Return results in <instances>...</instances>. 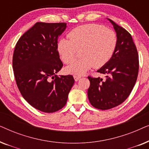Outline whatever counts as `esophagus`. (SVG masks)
I'll return each mask as SVG.
<instances>
[{"label": "esophagus", "mask_w": 149, "mask_h": 149, "mask_svg": "<svg viewBox=\"0 0 149 149\" xmlns=\"http://www.w3.org/2000/svg\"><path fill=\"white\" fill-rule=\"evenodd\" d=\"M80 79H81V77L80 76H77V75H75V76H74V79L75 81H79Z\"/></svg>", "instance_id": "esophagus-1"}]
</instances>
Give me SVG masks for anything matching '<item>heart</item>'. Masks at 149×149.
Masks as SVG:
<instances>
[{"mask_svg":"<svg viewBox=\"0 0 149 149\" xmlns=\"http://www.w3.org/2000/svg\"><path fill=\"white\" fill-rule=\"evenodd\" d=\"M69 38H61L57 49L65 64L74 60L77 49L82 58L65 68L70 74L83 75L93 66L98 68L105 65L113 56L117 44L113 30L95 24H85L74 28L68 34Z\"/></svg>","mask_w":149,"mask_h":149,"instance_id":"1","label":"heart"}]
</instances>
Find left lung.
Wrapping results in <instances>:
<instances>
[{"instance_id":"left-lung-1","label":"left lung","mask_w":149,"mask_h":149,"mask_svg":"<svg viewBox=\"0 0 149 149\" xmlns=\"http://www.w3.org/2000/svg\"><path fill=\"white\" fill-rule=\"evenodd\" d=\"M108 19L117 33V47L111 60L97 71L105 74L106 78L88 77V99L93 107L100 110L117 107L127 98L139 70L138 51L131 34L113 20Z\"/></svg>"}]
</instances>
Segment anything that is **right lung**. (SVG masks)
I'll return each instance as SVG.
<instances>
[{
	"mask_svg": "<svg viewBox=\"0 0 149 149\" xmlns=\"http://www.w3.org/2000/svg\"><path fill=\"white\" fill-rule=\"evenodd\" d=\"M66 28V23L37 22L19 38L13 52V69L20 93L44 113L62 109L74 83L72 75H56L63 66L58 39Z\"/></svg>",
	"mask_w": 149,
	"mask_h": 149,
	"instance_id": "add662e5",
	"label": "right lung"
}]
</instances>
